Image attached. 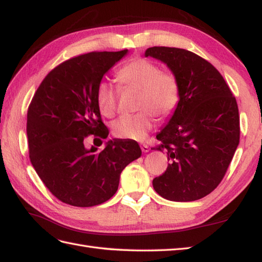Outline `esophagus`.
I'll use <instances>...</instances> for the list:
<instances>
[{
  "mask_svg": "<svg viewBox=\"0 0 262 262\" xmlns=\"http://www.w3.org/2000/svg\"><path fill=\"white\" fill-rule=\"evenodd\" d=\"M140 148H141V150H142V151H144V152H147V151H149V149H150V148H149V146H148V145H146V144H141V145H140Z\"/></svg>",
  "mask_w": 262,
  "mask_h": 262,
  "instance_id": "obj_1",
  "label": "esophagus"
}]
</instances>
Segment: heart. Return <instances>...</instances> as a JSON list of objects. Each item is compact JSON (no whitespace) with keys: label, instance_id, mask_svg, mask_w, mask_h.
<instances>
[{"label":"heart","instance_id":"obj_1","mask_svg":"<svg viewBox=\"0 0 262 262\" xmlns=\"http://www.w3.org/2000/svg\"><path fill=\"white\" fill-rule=\"evenodd\" d=\"M122 90H138L137 108L139 113L123 116L113 125V135L122 139L141 141L147 137L155 117L164 120L173 114L180 100V84L176 74L161 71L146 58H133L115 74ZM96 99L101 114L113 117L117 112L118 89L101 81L97 86Z\"/></svg>","mask_w":262,"mask_h":262}]
</instances>
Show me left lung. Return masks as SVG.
<instances>
[{
    "mask_svg": "<svg viewBox=\"0 0 262 262\" xmlns=\"http://www.w3.org/2000/svg\"><path fill=\"white\" fill-rule=\"evenodd\" d=\"M146 57L160 59L176 74L180 100L152 149L164 150L170 164L152 180L159 195L174 202L200 200L224 179L239 142L236 98L219 71L185 49L152 47Z\"/></svg>",
    "mask_w": 262,
    "mask_h": 262,
    "instance_id": "obj_1",
    "label": "left lung"
}]
</instances>
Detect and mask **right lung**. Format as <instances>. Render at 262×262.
<instances>
[{"mask_svg":"<svg viewBox=\"0 0 262 262\" xmlns=\"http://www.w3.org/2000/svg\"><path fill=\"white\" fill-rule=\"evenodd\" d=\"M127 50L89 52L68 59L44 77L29 103V159L43 184L62 203L99 205L115 194L121 172L141 155L135 140L85 148V139L108 137L96 99L102 76Z\"/></svg>","mask_w":262,"mask_h":262,"instance_id":"right-lung-1","label":"right lung"}]
</instances>
